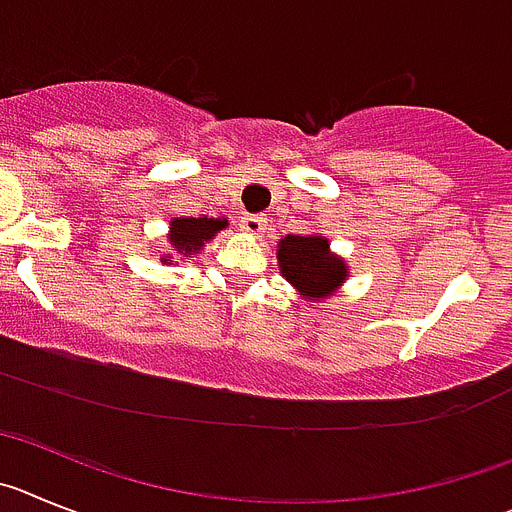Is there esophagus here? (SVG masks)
Listing matches in <instances>:
<instances>
[{
    "label": "esophagus",
    "instance_id": "esophagus-1",
    "mask_svg": "<svg viewBox=\"0 0 512 512\" xmlns=\"http://www.w3.org/2000/svg\"><path fill=\"white\" fill-rule=\"evenodd\" d=\"M239 229L247 234H252V237H260L262 229H265V219L257 214H245L242 219H239Z\"/></svg>",
    "mask_w": 512,
    "mask_h": 512
}]
</instances>
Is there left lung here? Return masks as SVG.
Here are the masks:
<instances>
[{
  "label": "left lung",
  "instance_id": "1",
  "mask_svg": "<svg viewBox=\"0 0 512 512\" xmlns=\"http://www.w3.org/2000/svg\"><path fill=\"white\" fill-rule=\"evenodd\" d=\"M278 265L283 278L311 301L331 296L347 280V265L321 234H288L278 242Z\"/></svg>",
  "mask_w": 512,
  "mask_h": 512
}]
</instances>
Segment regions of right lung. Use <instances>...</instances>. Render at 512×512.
Instances as JSON below:
<instances>
[{
	"mask_svg": "<svg viewBox=\"0 0 512 512\" xmlns=\"http://www.w3.org/2000/svg\"><path fill=\"white\" fill-rule=\"evenodd\" d=\"M227 227V219H209V216H199V219H193V216H176L173 222H170V252L178 257H193L201 247L209 242V239L216 237V232H222ZM168 265H173V257L165 260Z\"/></svg>",
	"mask_w": 512,
	"mask_h": 512,
	"instance_id": "right-lung-1",
	"label": "right lung"
}]
</instances>
